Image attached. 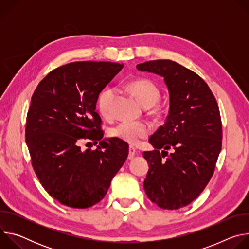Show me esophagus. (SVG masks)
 I'll return each instance as SVG.
<instances>
[{
  "label": "esophagus",
  "instance_id": "obj_1",
  "mask_svg": "<svg viewBox=\"0 0 249 249\" xmlns=\"http://www.w3.org/2000/svg\"><path fill=\"white\" fill-rule=\"evenodd\" d=\"M135 155H136V149H135L134 147L130 146V147H129V155H128V159H129V160H132V159L135 157Z\"/></svg>",
  "mask_w": 249,
  "mask_h": 249
}]
</instances>
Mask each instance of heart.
I'll return each mask as SVG.
<instances>
[{
    "label": "heart",
    "instance_id": "b5f03b06",
    "mask_svg": "<svg viewBox=\"0 0 249 249\" xmlns=\"http://www.w3.org/2000/svg\"><path fill=\"white\" fill-rule=\"evenodd\" d=\"M129 89L146 107L153 106L160 98L159 88L148 79H139L128 85ZM116 91L112 88L104 89L97 97V107L101 115L109 117L112 114V105ZM151 126L144 121H122L110 130L112 137L120 139L131 145L137 144L141 139L147 138L151 133Z\"/></svg>",
    "mask_w": 249,
    "mask_h": 249
}]
</instances>
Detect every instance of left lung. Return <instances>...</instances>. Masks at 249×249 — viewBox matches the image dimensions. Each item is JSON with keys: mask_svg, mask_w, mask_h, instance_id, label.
Instances as JSON below:
<instances>
[{"mask_svg": "<svg viewBox=\"0 0 249 249\" xmlns=\"http://www.w3.org/2000/svg\"><path fill=\"white\" fill-rule=\"evenodd\" d=\"M137 69L161 76L169 92L164 125L149 140L155 150L144 152V188L160 208L177 210L194 201L214 174L223 138L219 106L205 81L178 63L154 60Z\"/></svg>", "mask_w": 249, "mask_h": 249, "instance_id": "obj_1", "label": "left lung"}]
</instances>
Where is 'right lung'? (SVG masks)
I'll return each instance as SVG.
<instances>
[{
    "label": "right lung",
    "mask_w": 249,
    "mask_h": 249,
    "mask_svg": "<svg viewBox=\"0 0 249 249\" xmlns=\"http://www.w3.org/2000/svg\"><path fill=\"white\" fill-rule=\"evenodd\" d=\"M123 68L111 62H73L54 69L35 89L26 116L25 141L44 189L61 204L89 208L107 192L127 160L126 142L102 140L95 104ZM84 139L100 142L83 152Z\"/></svg>",
    "instance_id": "1"
}]
</instances>
